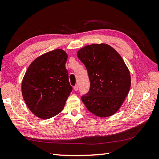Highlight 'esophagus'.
<instances>
[{
    "mask_svg": "<svg viewBox=\"0 0 159 159\" xmlns=\"http://www.w3.org/2000/svg\"><path fill=\"white\" fill-rule=\"evenodd\" d=\"M78 89H79V86L78 85H75L74 87V90L75 91V92H77Z\"/></svg>",
    "mask_w": 159,
    "mask_h": 159,
    "instance_id": "esophagus-1",
    "label": "esophagus"
}]
</instances>
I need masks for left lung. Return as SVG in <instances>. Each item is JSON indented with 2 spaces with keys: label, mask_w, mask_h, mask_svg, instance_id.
I'll return each mask as SVG.
<instances>
[{
  "label": "left lung",
  "mask_w": 159,
  "mask_h": 159,
  "mask_svg": "<svg viewBox=\"0 0 159 159\" xmlns=\"http://www.w3.org/2000/svg\"><path fill=\"white\" fill-rule=\"evenodd\" d=\"M88 72L90 89L81 97L91 113L98 117L113 116L120 109L130 88V74L123 59L106 43H93L77 52Z\"/></svg>",
  "instance_id": "obj_1"
}]
</instances>
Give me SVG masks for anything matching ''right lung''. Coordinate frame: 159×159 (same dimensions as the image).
<instances>
[{
	"label": "right lung",
	"mask_w": 159,
	"mask_h": 159,
	"mask_svg": "<svg viewBox=\"0 0 159 159\" xmlns=\"http://www.w3.org/2000/svg\"><path fill=\"white\" fill-rule=\"evenodd\" d=\"M67 53L55 49L35 59L23 78L22 93L31 112L49 119L63 109L72 90L66 68Z\"/></svg>",
	"instance_id": "1"
}]
</instances>
